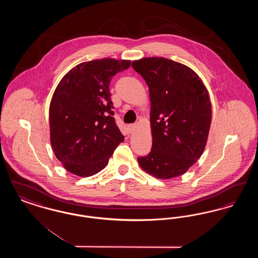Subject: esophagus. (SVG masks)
Masks as SVG:
<instances>
[{"label":"esophagus","instance_id":"obj_1","mask_svg":"<svg viewBox=\"0 0 258 258\" xmlns=\"http://www.w3.org/2000/svg\"><path fill=\"white\" fill-rule=\"evenodd\" d=\"M135 128H136V124H135V123L128 124V126H127V130H128L130 133H134L135 131Z\"/></svg>","mask_w":258,"mask_h":258}]
</instances>
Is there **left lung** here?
<instances>
[{
    "mask_svg": "<svg viewBox=\"0 0 258 258\" xmlns=\"http://www.w3.org/2000/svg\"><path fill=\"white\" fill-rule=\"evenodd\" d=\"M149 87L152 150L137 158L143 170L159 179L183 175L202 155L212 118L209 94L191 69L162 57L132 63Z\"/></svg>",
    "mask_w": 258,
    "mask_h": 258,
    "instance_id": "left-lung-1",
    "label": "left lung"
}]
</instances>
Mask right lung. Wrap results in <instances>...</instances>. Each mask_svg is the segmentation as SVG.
<instances>
[{
    "label": "right lung",
    "mask_w": 258,
    "mask_h": 258,
    "mask_svg": "<svg viewBox=\"0 0 258 258\" xmlns=\"http://www.w3.org/2000/svg\"><path fill=\"white\" fill-rule=\"evenodd\" d=\"M130 67L131 61L104 58L81 62L61 78L50 102V141L68 171L97 174L123 142L109 86L114 75Z\"/></svg>",
    "instance_id": "1"
}]
</instances>
